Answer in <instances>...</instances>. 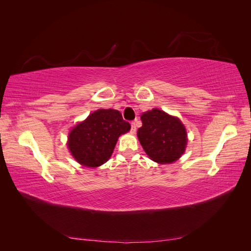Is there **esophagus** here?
<instances>
[{
	"label": "esophagus",
	"instance_id": "esophagus-1",
	"mask_svg": "<svg viewBox=\"0 0 251 251\" xmlns=\"http://www.w3.org/2000/svg\"><path fill=\"white\" fill-rule=\"evenodd\" d=\"M131 132L132 133L136 132V123H135V121H132V123H131Z\"/></svg>",
	"mask_w": 251,
	"mask_h": 251
}]
</instances>
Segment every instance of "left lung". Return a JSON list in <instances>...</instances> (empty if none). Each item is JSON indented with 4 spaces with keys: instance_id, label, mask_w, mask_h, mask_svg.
I'll return each instance as SVG.
<instances>
[{
    "instance_id": "obj_1",
    "label": "left lung",
    "mask_w": 251,
    "mask_h": 251,
    "mask_svg": "<svg viewBox=\"0 0 251 251\" xmlns=\"http://www.w3.org/2000/svg\"><path fill=\"white\" fill-rule=\"evenodd\" d=\"M142 126L137 136L143 150L151 160L172 163L183 154L186 131L181 121L165 112L153 109L141 115Z\"/></svg>"
}]
</instances>
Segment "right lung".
Segmentation results:
<instances>
[{"label": "right lung", "instance_id": "obj_1", "mask_svg": "<svg viewBox=\"0 0 251 251\" xmlns=\"http://www.w3.org/2000/svg\"><path fill=\"white\" fill-rule=\"evenodd\" d=\"M130 128L119 111L97 110L70 132L68 147L80 164L96 168L108 161L119 136Z\"/></svg>", "mask_w": 251, "mask_h": 251}]
</instances>
